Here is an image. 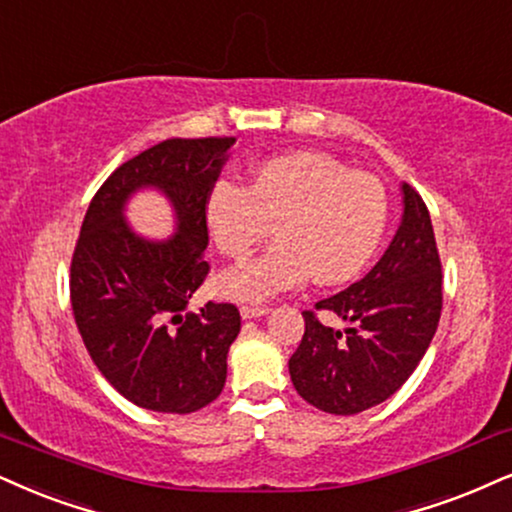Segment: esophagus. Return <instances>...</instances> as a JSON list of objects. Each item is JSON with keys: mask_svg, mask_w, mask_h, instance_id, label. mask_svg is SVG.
Instances as JSON below:
<instances>
[{"mask_svg": "<svg viewBox=\"0 0 512 512\" xmlns=\"http://www.w3.org/2000/svg\"><path fill=\"white\" fill-rule=\"evenodd\" d=\"M239 313H242V318H261V315L268 313V306H261V304H244L239 308Z\"/></svg>", "mask_w": 512, "mask_h": 512, "instance_id": "obj_1", "label": "esophagus"}]
</instances>
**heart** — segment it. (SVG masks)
Wrapping results in <instances>:
<instances>
[{"mask_svg": "<svg viewBox=\"0 0 512 512\" xmlns=\"http://www.w3.org/2000/svg\"><path fill=\"white\" fill-rule=\"evenodd\" d=\"M206 230L230 261H244L270 235L277 242L254 261L227 270L216 289L239 301L304 285H344L372 261L389 223L384 182L323 151H289L261 161L249 182L220 180L204 204Z\"/></svg>", "mask_w": 512, "mask_h": 512, "instance_id": "b5f03b06", "label": "heart"}]
</instances>
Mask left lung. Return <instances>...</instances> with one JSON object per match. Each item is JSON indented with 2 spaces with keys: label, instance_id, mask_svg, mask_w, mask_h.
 <instances>
[{
  "label": "left lung",
  "instance_id": "8db88e82",
  "mask_svg": "<svg viewBox=\"0 0 512 512\" xmlns=\"http://www.w3.org/2000/svg\"><path fill=\"white\" fill-rule=\"evenodd\" d=\"M441 258L430 211L403 185V220L389 249L363 280L304 311L306 330L289 358L299 396L334 415L387 401L425 356L441 318ZM334 312L344 333L319 323Z\"/></svg>",
  "mask_w": 512,
  "mask_h": 512
}]
</instances>
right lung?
I'll return each instance as SVG.
<instances>
[{"label": "right lung", "instance_id": "obj_1", "mask_svg": "<svg viewBox=\"0 0 512 512\" xmlns=\"http://www.w3.org/2000/svg\"><path fill=\"white\" fill-rule=\"evenodd\" d=\"M232 144L173 137L144 149L104 180L82 220L71 258L75 325L99 372L140 408L194 413L225 387L239 308H185L211 270L204 204ZM142 184L163 188L179 211V235L168 243H147L122 223L124 199Z\"/></svg>", "mask_w": 512, "mask_h": 512}]
</instances>
